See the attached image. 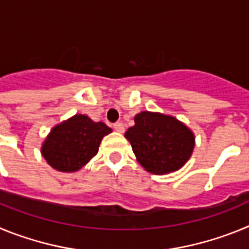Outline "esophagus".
I'll return each instance as SVG.
<instances>
[{
    "label": "esophagus",
    "mask_w": 249,
    "mask_h": 249,
    "mask_svg": "<svg viewBox=\"0 0 249 249\" xmlns=\"http://www.w3.org/2000/svg\"><path fill=\"white\" fill-rule=\"evenodd\" d=\"M113 128L118 132V133H123L124 132V126H123V123L121 122H116L113 124Z\"/></svg>",
    "instance_id": "1"
}]
</instances>
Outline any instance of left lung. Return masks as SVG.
I'll use <instances>...</instances> for the list:
<instances>
[{"mask_svg":"<svg viewBox=\"0 0 249 249\" xmlns=\"http://www.w3.org/2000/svg\"><path fill=\"white\" fill-rule=\"evenodd\" d=\"M124 137L131 143L138 163L153 175L175 172L187 163L196 144L195 133L169 114L142 111Z\"/></svg>","mask_w":249,"mask_h":249,"instance_id":"8db88e82","label":"left lung"}]
</instances>
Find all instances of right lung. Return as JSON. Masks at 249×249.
<instances>
[{
    "mask_svg": "<svg viewBox=\"0 0 249 249\" xmlns=\"http://www.w3.org/2000/svg\"><path fill=\"white\" fill-rule=\"evenodd\" d=\"M111 132L103 122H94L86 114H74L51 129L41 153L56 171L77 172L97 155L101 141Z\"/></svg>",
    "mask_w": 249,
    "mask_h": 249,
    "instance_id": "1",
    "label": "right lung"
}]
</instances>
